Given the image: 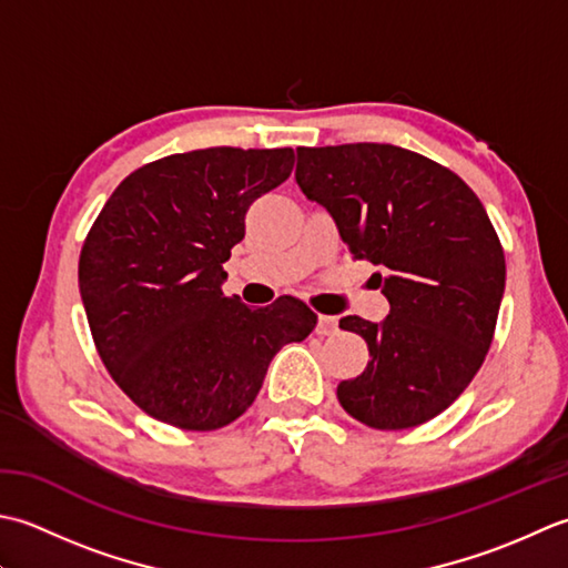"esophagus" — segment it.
I'll return each mask as SVG.
<instances>
[{"label":"esophagus","instance_id":"esophagus-1","mask_svg":"<svg viewBox=\"0 0 568 568\" xmlns=\"http://www.w3.org/2000/svg\"><path fill=\"white\" fill-rule=\"evenodd\" d=\"M316 331H318V335H333L335 331H338V318L321 314V316H318V326H316Z\"/></svg>","mask_w":568,"mask_h":568}]
</instances>
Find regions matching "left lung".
I'll return each mask as SVG.
<instances>
[{
    "mask_svg": "<svg viewBox=\"0 0 568 568\" xmlns=\"http://www.w3.org/2000/svg\"><path fill=\"white\" fill-rule=\"evenodd\" d=\"M296 183L333 215L389 316L341 318L369 351L338 402L379 432L412 429L450 407L490 351L505 292V252L488 213L454 171L392 144L298 146Z\"/></svg>",
    "mask_w": 568,
    "mask_h": 568,
    "instance_id": "1",
    "label": "left lung"
}]
</instances>
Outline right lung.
<instances>
[{"instance_id": "add662e5", "label": "right lung", "mask_w": 568, "mask_h": 568, "mask_svg": "<svg viewBox=\"0 0 568 568\" xmlns=\"http://www.w3.org/2000/svg\"><path fill=\"white\" fill-rule=\"evenodd\" d=\"M294 169V149L211 146L132 171L92 223L78 286L108 373L139 409L186 432L247 412L282 345L316 314L280 296L250 308L225 296L223 262L245 215Z\"/></svg>"}]
</instances>
